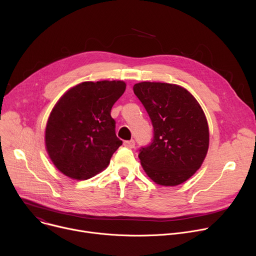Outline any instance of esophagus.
Listing matches in <instances>:
<instances>
[{
    "instance_id": "1",
    "label": "esophagus",
    "mask_w": 256,
    "mask_h": 256,
    "mask_svg": "<svg viewBox=\"0 0 256 256\" xmlns=\"http://www.w3.org/2000/svg\"><path fill=\"white\" fill-rule=\"evenodd\" d=\"M124 145L126 148H134V145H136V143H134V140H130V141H124Z\"/></svg>"
}]
</instances>
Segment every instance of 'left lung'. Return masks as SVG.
<instances>
[{
    "instance_id": "8db88e82",
    "label": "left lung",
    "mask_w": 256,
    "mask_h": 256,
    "mask_svg": "<svg viewBox=\"0 0 256 256\" xmlns=\"http://www.w3.org/2000/svg\"><path fill=\"white\" fill-rule=\"evenodd\" d=\"M134 92L153 126V139L141 147L139 158L156 183L175 186L200 168L209 148L208 122L198 100L176 84L140 82Z\"/></svg>"
}]
</instances>
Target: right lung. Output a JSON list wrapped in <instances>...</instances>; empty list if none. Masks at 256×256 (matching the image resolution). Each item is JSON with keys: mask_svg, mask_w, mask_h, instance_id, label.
Masks as SVG:
<instances>
[{"mask_svg": "<svg viewBox=\"0 0 256 256\" xmlns=\"http://www.w3.org/2000/svg\"><path fill=\"white\" fill-rule=\"evenodd\" d=\"M124 81L82 82L68 90L50 113L45 144L60 171L75 180L106 168L122 145L115 134L111 109L126 90Z\"/></svg>", "mask_w": 256, "mask_h": 256, "instance_id": "add662e5", "label": "right lung"}]
</instances>
